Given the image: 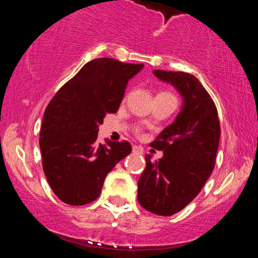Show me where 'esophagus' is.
<instances>
[{
    "instance_id": "obj_1",
    "label": "esophagus",
    "mask_w": 258,
    "mask_h": 258,
    "mask_svg": "<svg viewBox=\"0 0 258 258\" xmlns=\"http://www.w3.org/2000/svg\"><path fill=\"white\" fill-rule=\"evenodd\" d=\"M132 150H133V153L138 154V155H139V154H143V148L139 147V146H133Z\"/></svg>"
}]
</instances>
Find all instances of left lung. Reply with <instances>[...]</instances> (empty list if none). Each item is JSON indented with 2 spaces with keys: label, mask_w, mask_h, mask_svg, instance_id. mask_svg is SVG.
Segmentation results:
<instances>
[{
  "label": "left lung",
  "mask_w": 258,
  "mask_h": 258,
  "mask_svg": "<svg viewBox=\"0 0 258 258\" xmlns=\"http://www.w3.org/2000/svg\"><path fill=\"white\" fill-rule=\"evenodd\" d=\"M183 98L176 120L150 146L164 152L158 161L146 155L147 166L138 179V203L149 212L172 216L200 193L211 176L220 143V120L210 94L195 76L154 70Z\"/></svg>",
  "instance_id": "1"
}]
</instances>
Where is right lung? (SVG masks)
I'll return each mask as SVG.
<instances>
[{
    "mask_svg": "<svg viewBox=\"0 0 258 258\" xmlns=\"http://www.w3.org/2000/svg\"><path fill=\"white\" fill-rule=\"evenodd\" d=\"M143 67L93 59L47 105L40 132L42 167L63 203L80 206L96 200L106 174L132 152L127 141L98 144L97 137L105 115L117 111L128 80Z\"/></svg>",
    "mask_w": 258,
    "mask_h": 258,
    "instance_id": "right-lung-1",
    "label": "right lung"
}]
</instances>
